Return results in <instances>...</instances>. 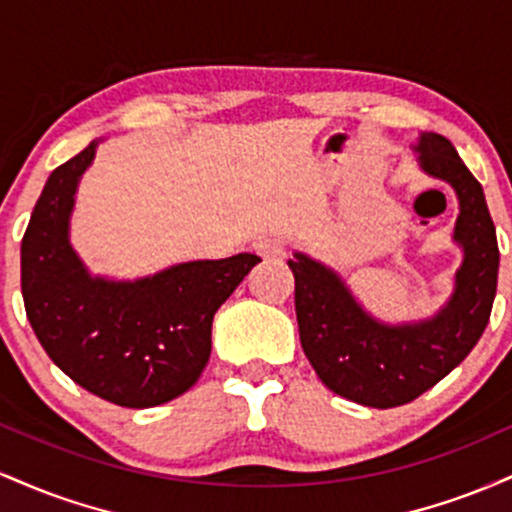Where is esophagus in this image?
Wrapping results in <instances>:
<instances>
[{
  "instance_id": "1",
  "label": "esophagus",
  "mask_w": 512,
  "mask_h": 512,
  "mask_svg": "<svg viewBox=\"0 0 512 512\" xmlns=\"http://www.w3.org/2000/svg\"><path fill=\"white\" fill-rule=\"evenodd\" d=\"M255 252L262 257L264 262H279V260H284V257H286L284 245H281L279 240H272V238L257 240Z\"/></svg>"
}]
</instances>
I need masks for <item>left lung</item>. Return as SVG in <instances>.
<instances>
[{
	"label": "left lung",
	"instance_id": "1",
	"mask_svg": "<svg viewBox=\"0 0 512 512\" xmlns=\"http://www.w3.org/2000/svg\"><path fill=\"white\" fill-rule=\"evenodd\" d=\"M421 166L448 180L460 197L455 238L464 248L457 289L433 320L387 327L358 308L337 274L296 255V317L301 346L317 378L363 407L392 409L414 402L440 383L489 325L498 284V240L484 190L455 146L440 134H421Z\"/></svg>",
	"mask_w": 512,
	"mask_h": 512
}]
</instances>
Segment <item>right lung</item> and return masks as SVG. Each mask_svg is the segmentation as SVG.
Masks as SVG:
<instances>
[{
	"instance_id": "right-lung-1",
	"label": "right lung",
	"mask_w": 512,
	"mask_h": 512,
	"mask_svg": "<svg viewBox=\"0 0 512 512\" xmlns=\"http://www.w3.org/2000/svg\"><path fill=\"white\" fill-rule=\"evenodd\" d=\"M88 144L50 173L21 240V293L35 337L76 385L129 409L190 390L211 354V320L260 262L250 252L187 262L134 284L91 279L67 240Z\"/></svg>"
}]
</instances>
